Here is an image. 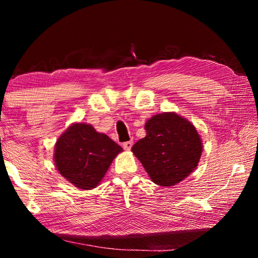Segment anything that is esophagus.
<instances>
[{"label": "esophagus", "mask_w": 258, "mask_h": 258, "mask_svg": "<svg viewBox=\"0 0 258 258\" xmlns=\"http://www.w3.org/2000/svg\"><path fill=\"white\" fill-rule=\"evenodd\" d=\"M132 146H133V142L132 141H127V142H124L123 143V148L125 150H131V148H132Z\"/></svg>", "instance_id": "esophagus-1"}]
</instances>
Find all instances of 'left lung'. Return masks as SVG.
<instances>
[{
    "mask_svg": "<svg viewBox=\"0 0 258 258\" xmlns=\"http://www.w3.org/2000/svg\"><path fill=\"white\" fill-rule=\"evenodd\" d=\"M147 135L132 147L151 181L173 186L195 171L203 152L197 130L175 112L152 116L145 125Z\"/></svg>",
    "mask_w": 258,
    "mask_h": 258,
    "instance_id": "8db88e82",
    "label": "left lung"
}]
</instances>
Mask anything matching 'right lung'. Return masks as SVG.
<instances>
[{"instance_id":"1","label":"right lung","mask_w":258,"mask_h":258,"mask_svg":"<svg viewBox=\"0 0 258 258\" xmlns=\"http://www.w3.org/2000/svg\"><path fill=\"white\" fill-rule=\"evenodd\" d=\"M123 148L92 125L74 123L56 140L54 164L58 172L78 189L99 185Z\"/></svg>"}]
</instances>
